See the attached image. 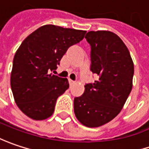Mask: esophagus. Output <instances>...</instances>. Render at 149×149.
I'll return each instance as SVG.
<instances>
[{
	"mask_svg": "<svg viewBox=\"0 0 149 149\" xmlns=\"http://www.w3.org/2000/svg\"><path fill=\"white\" fill-rule=\"evenodd\" d=\"M74 82L75 81H73V80H72V79H69V84H70L71 86H72V84H74Z\"/></svg>",
	"mask_w": 149,
	"mask_h": 149,
	"instance_id": "34e87169",
	"label": "esophagus"
}]
</instances>
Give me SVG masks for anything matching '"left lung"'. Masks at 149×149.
Returning a JSON list of instances; mask_svg holds the SVG:
<instances>
[{"instance_id": "obj_1", "label": "left lung", "mask_w": 149, "mask_h": 149, "mask_svg": "<svg viewBox=\"0 0 149 149\" xmlns=\"http://www.w3.org/2000/svg\"><path fill=\"white\" fill-rule=\"evenodd\" d=\"M91 71L97 75L85 85L83 94L74 98L77 120L88 127H97L113 120L123 107L133 87L134 66L128 49L112 31H88Z\"/></svg>"}]
</instances>
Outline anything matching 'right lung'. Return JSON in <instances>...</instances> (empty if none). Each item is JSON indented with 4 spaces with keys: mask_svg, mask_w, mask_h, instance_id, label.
I'll use <instances>...</instances> for the list:
<instances>
[{
    "mask_svg": "<svg viewBox=\"0 0 149 149\" xmlns=\"http://www.w3.org/2000/svg\"><path fill=\"white\" fill-rule=\"evenodd\" d=\"M86 31L45 25L27 36L17 49L10 74L16 105L33 120L52 115L56 99L69 87L68 78L51 73L68 49L84 38Z\"/></svg>",
    "mask_w": 149,
    "mask_h": 149,
    "instance_id": "right-lung-1",
    "label": "right lung"
}]
</instances>
